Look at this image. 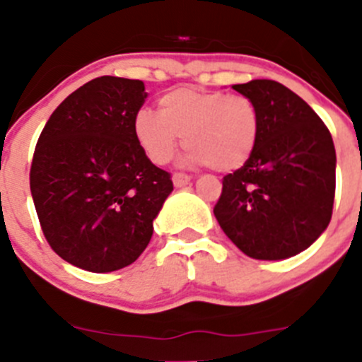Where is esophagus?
<instances>
[{"instance_id":"esophagus-1","label":"esophagus","mask_w":362,"mask_h":362,"mask_svg":"<svg viewBox=\"0 0 362 362\" xmlns=\"http://www.w3.org/2000/svg\"><path fill=\"white\" fill-rule=\"evenodd\" d=\"M171 180H173L175 187H185L187 184H191V177L184 173H175L173 177H171Z\"/></svg>"}]
</instances>
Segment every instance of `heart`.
Wrapping results in <instances>:
<instances>
[{
  "label": "heart",
  "mask_w": 362,
  "mask_h": 362,
  "mask_svg": "<svg viewBox=\"0 0 362 362\" xmlns=\"http://www.w3.org/2000/svg\"><path fill=\"white\" fill-rule=\"evenodd\" d=\"M261 117L243 94L177 87L159 98V112L141 108L133 133L148 159L164 164L173 158L182 136L184 160L228 173L245 166L257 145Z\"/></svg>",
  "instance_id": "1"
}]
</instances>
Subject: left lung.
I'll return each instance as SVG.
<instances>
[{
    "instance_id": "8db88e82",
    "label": "left lung",
    "mask_w": 362,
    "mask_h": 362,
    "mask_svg": "<svg viewBox=\"0 0 362 362\" xmlns=\"http://www.w3.org/2000/svg\"><path fill=\"white\" fill-rule=\"evenodd\" d=\"M233 89L257 105L261 131L245 166L222 180L215 218L249 257H293L329 226L337 187L333 138L312 107L275 80Z\"/></svg>"
}]
</instances>
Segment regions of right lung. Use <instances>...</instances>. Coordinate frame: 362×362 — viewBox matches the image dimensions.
Masks as SVG:
<instances>
[{
    "mask_svg": "<svg viewBox=\"0 0 362 362\" xmlns=\"http://www.w3.org/2000/svg\"><path fill=\"white\" fill-rule=\"evenodd\" d=\"M145 98L141 80H90L54 110L36 144L29 185L42 231L59 257L86 272L136 261L173 191L170 173L134 138Z\"/></svg>",
    "mask_w": 362,
    "mask_h": 362,
    "instance_id": "add662e5",
    "label": "right lung"
}]
</instances>
